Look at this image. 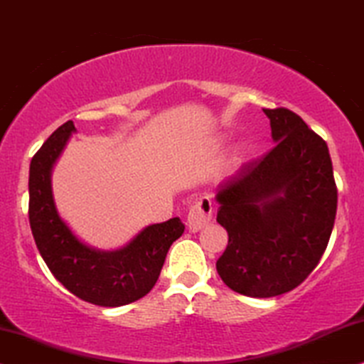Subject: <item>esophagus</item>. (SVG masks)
Wrapping results in <instances>:
<instances>
[{
  "mask_svg": "<svg viewBox=\"0 0 364 364\" xmlns=\"http://www.w3.org/2000/svg\"><path fill=\"white\" fill-rule=\"evenodd\" d=\"M210 219H213V200L208 196H203L191 205L189 214H187V228L189 231L196 232L208 226Z\"/></svg>",
  "mask_w": 364,
  "mask_h": 364,
  "instance_id": "34e87169",
  "label": "esophagus"
}]
</instances>
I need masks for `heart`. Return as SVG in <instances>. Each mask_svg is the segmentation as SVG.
<instances>
[{
    "label": "heart",
    "mask_w": 364,
    "mask_h": 364,
    "mask_svg": "<svg viewBox=\"0 0 364 364\" xmlns=\"http://www.w3.org/2000/svg\"><path fill=\"white\" fill-rule=\"evenodd\" d=\"M240 156H241V155H240Z\"/></svg>",
    "instance_id": "b5f03b06"
}]
</instances>
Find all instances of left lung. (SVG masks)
Returning a JSON list of instances; mask_svg holds the SVG:
<instances>
[{"label":"left lung","mask_w":364,"mask_h":364,"mask_svg":"<svg viewBox=\"0 0 364 364\" xmlns=\"http://www.w3.org/2000/svg\"><path fill=\"white\" fill-rule=\"evenodd\" d=\"M275 146L218 189L228 246L216 268L246 297H275L302 284L329 243L338 209L327 143L287 107L263 109Z\"/></svg>","instance_id":"left-lung-1"}]
</instances>
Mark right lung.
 I'll return each instance as SVG.
<instances>
[{
	"instance_id": "obj_1",
	"label": "right lung",
	"mask_w": 364,
	"mask_h": 364,
	"mask_svg": "<svg viewBox=\"0 0 364 364\" xmlns=\"http://www.w3.org/2000/svg\"><path fill=\"white\" fill-rule=\"evenodd\" d=\"M73 121L58 127L33 155L28 178V219L35 245L52 275L80 300L119 307L145 297L159 280L168 248L182 236L178 218L143 230L118 251H96L80 243L58 218L50 189L53 164L64 150Z\"/></svg>"
}]
</instances>
